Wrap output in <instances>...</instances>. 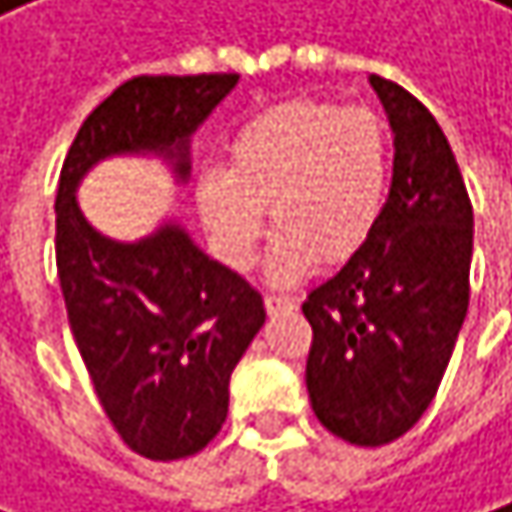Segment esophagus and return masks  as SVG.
Segmentation results:
<instances>
[{
	"label": "esophagus",
	"instance_id": "esophagus-1",
	"mask_svg": "<svg viewBox=\"0 0 512 512\" xmlns=\"http://www.w3.org/2000/svg\"><path fill=\"white\" fill-rule=\"evenodd\" d=\"M296 308V302L293 299H287V296H265V311L274 317V314H287V311H293Z\"/></svg>",
	"mask_w": 512,
	"mask_h": 512
}]
</instances>
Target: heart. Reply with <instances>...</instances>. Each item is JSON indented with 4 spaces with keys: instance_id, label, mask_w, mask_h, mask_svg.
I'll use <instances>...</instances> for the list:
<instances>
[{
    "instance_id": "obj_1",
    "label": "heart",
    "mask_w": 512,
    "mask_h": 512,
    "mask_svg": "<svg viewBox=\"0 0 512 512\" xmlns=\"http://www.w3.org/2000/svg\"><path fill=\"white\" fill-rule=\"evenodd\" d=\"M391 140L369 109L326 100L277 103L238 127L228 167H210L195 183V204L219 259L250 271L274 222L268 277L290 287L326 265L363 253L385 213Z\"/></svg>"
}]
</instances>
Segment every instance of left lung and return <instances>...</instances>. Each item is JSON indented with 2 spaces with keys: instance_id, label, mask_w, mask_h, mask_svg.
Listing matches in <instances>:
<instances>
[{
  "instance_id": "8db88e82",
  "label": "left lung",
  "mask_w": 512,
  "mask_h": 512,
  "mask_svg": "<svg viewBox=\"0 0 512 512\" xmlns=\"http://www.w3.org/2000/svg\"><path fill=\"white\" fill-rule=\"evenodd\" d=\"M394 134L385 213L360 256L302 305L311 409L354 446H385L437 397L470 302L473 207L446 134L409 91L369 75Z\"/></svg>"
}]
</instances>
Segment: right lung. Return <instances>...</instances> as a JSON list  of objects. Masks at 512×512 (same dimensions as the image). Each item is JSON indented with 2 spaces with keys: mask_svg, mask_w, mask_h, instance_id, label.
Listing matches in <instances>:
<instances>
[{
  "mask_svg": "<svg viewBox=\"0 0 512 512\" xmlns=\"http://www.w3.org/2000/svg\"><path fill=\"white\" fill-rule=\"evenodd\" d=\"M238 75H140L79 127L57 186V274L69 329L121 440L152 461L201 452L225 424L228 378L265 323L262 296L167 216L137 241L88 222L79 186L106 158H161L192 176V137Z\"/></svg>",
  "mask_w": 512,
  "mask_h": 512,
  "instance_id": "1",
  "label": "right lung"
}]
</instances>
